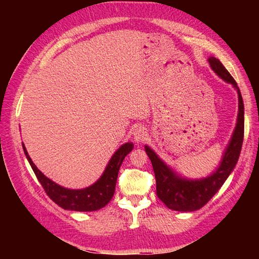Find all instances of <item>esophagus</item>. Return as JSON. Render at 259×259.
<instances>
[{
  "label": "esophagus",
  "instance_id": "34e87169",
  "mask_svg": "<svg viewBox=\"0 0 259 259\" xmlns=\"http://www.w3.org/2000/svg\"><path fill=\"white\" fill-rule=\"evenodd\" d=\"M134 139L137 142H141L144 141L147 138V130L144 126H137V128L134 130Z\"/></svg>",
  "mask_w": 259,
  "mask_h": 259
}]
</instances>
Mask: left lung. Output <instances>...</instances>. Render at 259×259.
<instances>
[{"label": "left lung", "instance_id": "8db88e82", "mask_svg": "<svg viewBox=\"0 0 259 259\" xmlns=\"http://www.w3.org/2000/svg\"><path fill=\"white\" fill-rule=\"evenodd\" d=\"M208 62L218 76H221L237 90L238 93V117L236 128L225 150L223 159L216 171L202 179L181 178L171 168H169L150 147L145 146V150L152 163L155 171L157 196L169 209L177 211H195L203 207L221 189L228 176L232 174L238 161L244 140V102L236 81L223 63L216 58H209Z\"/></svg>", "mask_w": 259, "mask_h": 259}]
</instances>
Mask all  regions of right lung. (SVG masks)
Segmentation results:
<instances>
[{
    "label": "right lung",
    "instance_id": "add662e5",
    "mask_svg": "<svg viewBox=\"0 0 259 259\" xmlns=\"http://www.w3.org/2000/svg\"><path fill=\"white\" fill-rule=\"evenodd\" d=\"M22 147H23L27 161L30 162L37 180L40 181L47 195L57 205L63 209H67V210L95 211L108 205V202L112 199L120 166L124 157L134 149V144L126 142V144L121 146L110 159L106 170L103 171L101 177L97 180V183L90 187H87L84 189L64 188V187H61L46 177L33 163L32 159L25 149L24 144H22Z\"/></svg>",
    "mask_w": 259,
    "mask_h": 259
}]
</instances>
